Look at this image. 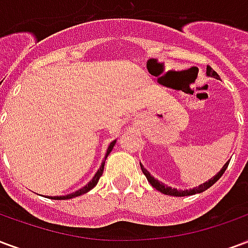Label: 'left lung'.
Wrapping results in <instances>:
<instances>
[{
	"label": "left lung",
	"instance_id": "1",
	"mask_svg": "<svg viewBox=\"0 0 248 248\" xmlns=\"http://www.w3.org/2000/svg\"><path fill=\"white\" fill-rule=\"evenodd\" d=\"M206 74H207V77H213V78H215V79H219V76L217 74V71H214L210 66H207V69H206ZM229 162H226L224 163V166L222 167V170L215 175V177H213L211 179H208L207 182H204L203 185H199L198 187H194V188H190V190H177V188H172V187L170 186H166L165 183L159 182L158 179H155V178L151 175L150 172L146 170L145 167L142 166V163H140V169H142V172L145 174L146 178H147V181L150 182V185L154 188H156L158 191L163 192V194H166V195H171V197H187V195H194V194H199V192H203L206 191L207 188H210V187L213 186L214 183L218 181L219 178L223 175V172L226 171V169H227V166H229Z\"/></svg>",
	"mask_w": 248,
	"mask_h": 248
}]
</instances>
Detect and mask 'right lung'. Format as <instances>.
Returning <instances> with one entry per match:
<instances>
[{
  "mask_svg": "<svg viewBox=\"0 0 248 248\" xmlns=\"http://www.w3.org/2000/svg\"><path fill=\"white\" fill-rule=\"evenodd\" d=\"M115 142H117V140H113V142H111V143L108 145V151H106V155H105V161H106L108 155L110 154V153H111V150H113V147L115 146ZM105 161L102 162V165H101V167L98 169V171L95 172V175L93 177L92 181L87 183L86 186H83L82 188H79V190H77V191H74V192H71V194H67V195H62V197H50L51 199H71V198L79 197V195H82V194H86L87 191H90L92 188H94V187L97 186V183H98V181H99V178L102 177L103 167H105Z\"/></svg>",
  "mask_w": 248,
  "mask_h": 248,
  "instance_id": "add662e5",
  "label": "right lung"
}]
</instances>
